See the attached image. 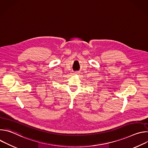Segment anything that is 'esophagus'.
<instances>
[{"label":"esophagus","mask_w":148,"mask_h":148,"mask_svg":"<svg viewBox=\"0 0 148 148\" xmlns=\"http://www.w3.org/2000/svg\"><path fill=\"white\" fill-rule=\"evenodd\" d=\"M74 74H78V73H77V72H75Z\"/></svg>","instance_id":"34e87169"}]
</instances>
